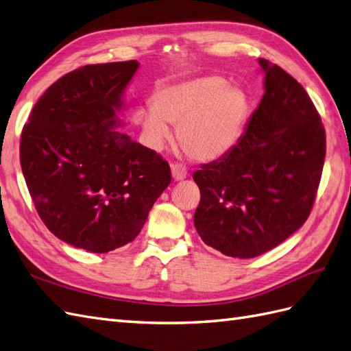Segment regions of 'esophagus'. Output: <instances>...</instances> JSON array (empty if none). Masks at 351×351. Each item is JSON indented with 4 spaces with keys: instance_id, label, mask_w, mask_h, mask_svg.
I'll return each mask as SVG.
<instances>
[{
    "instance_id": "obj_1",
    "label": "esophagus",
    "mask_w": 351,
    "mask_h": 351,
    "mask_svg": "<svg viewBox=\"0 0 351 351\" xmlns=\"http://www.w3.org/2000/svg\"><path fill=\"white\" fill-rule=\"evenodd\" d=\"M172 176H173L175 181H182V179L186 176L185 166L179 165V162H175V165H172Z\"/></svg>"
}]
</instances>
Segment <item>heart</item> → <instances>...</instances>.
<instances>
[{"label":"heart","instance_id":"obj_1","mask_svg":"<svg viewBox=\"0 0 351 351\" xmlns=\"http://www.w3.org/2000/svg\"><path fill=\"white\" fill-rule=\"evenodd\" d=\"M248 113L250 100L242 88L206 75L157 89L152 108L136 109L134 121L154 149L169 141L167 124H173L178 142L190 157L214 161L238 145Z\"/></svg>","mask_w":351,"mask_h":351}]
</instances>
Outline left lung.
<instances>
[{
  "label": "left lung",
  "instance_id": "1",
  "mask_svg": "<svg viewBox=\"0 0 351 351\" xmlns=\"http://www.w3.org/2000/svg\"><path fill=\"white\" fill-rule=\"evenodd\" d=\"M265 94L238 145L193 179L195 230L206 245L252 258L280 245L309 217L319 190L326 132L298 80L260 58Z\"/></svg>",
  "mask_w": 351,
  "mask_h": 351
}]
</instances>
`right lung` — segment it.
<instances>
[{
  "label": "right lung",
  "mask_w": 351,
  "mask_h": 351,
  "mask_svg": "<svg viewBox=\"0 0 351 351\" xmlns=\"http://www.w3.org/2000/svg\"><path fill=\"white\" fill-rule=\"evenodd\" d=\"M136 60L89 64L49 86L21 134V167L56 238L91 252L132 242L172 181L160 154L118 132Z\"/></svg>",
  "instance_id": "obj_1"
}]
</instances>
